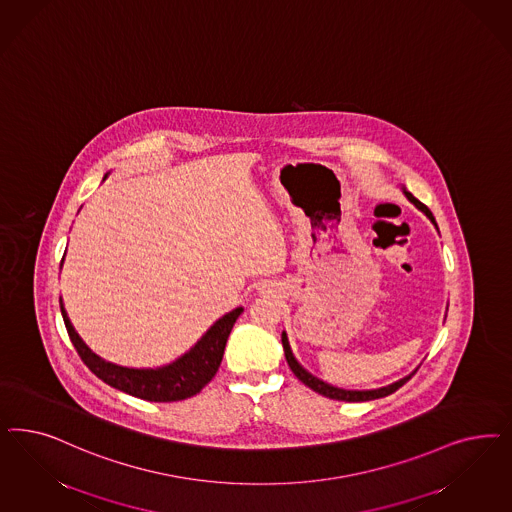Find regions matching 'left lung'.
<instances>
[{"label":"left lung","mask_w":512,"mask_h":512,"mask_svg":"<svg viewBox=\"0 0 512 512\" xmlns=\"http://www.w3.org/2000/svg\"><path fill=\"white\" fill-rule=\"evenodd\" d=\"M403 194L407 196V199L413 203L414 207H418L424 215L428 216L429 220L433 222V226L437 228V222H435V218L431 215V211H429L428 207L422 203V201H418V199L414 198L411 192H407L405 188H403ZM282 347H284V356H286V362L290 365V369H292V373L296 375L297 379L301 380L305 386H309L311 390H314L316 394H320V396L330 397V399H337V401H348V403H358V401H371V399H379V397L390 396V394H394L396 390H399L407 380L413 377L414 373L418 371V367L414 369L411 375H407V377H403V379L397 380V382H392V384H388V386H382V388H377V390H343V388H337V386H331L328 382H324V380L316 379L313 377L307 369H303L299 363H297L296 358H294V354H292V348H290V343H288V337H286V331H282Z\"/></svg>","instance_id":"1"}]
</instances>
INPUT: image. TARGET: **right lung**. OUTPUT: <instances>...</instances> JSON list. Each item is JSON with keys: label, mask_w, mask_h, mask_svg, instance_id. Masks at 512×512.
I'll use <instances>...</instances> for the list:
<instances>
[{"label": "right lung", "mask_w": 512, "mask_h": 512, "mask_svg": "<svg viewBox=\"0 0 512 512\" xmlns=\"http://www.w3.org/2000/svg\"><path fill=\"white\" fill-rule=\"evenodd\" d=\"M60 311L64 316L73 347L79 352L84 365L98 379L130 396L139 397L145 401H156V403H169V401H181L186 397L196 396L205 384L213 380L222 362L231 328L239 318V314L243 313V307H237L230 313L224 314L222 318H218L215 324L205 331V335L199 339L198 343L186 354H182L179 360L156 369H133V367H122L116 363L105 362L84 345L83 339L69 322L62 297H60Z\"/></svg>", "instance_id": "obj_1"}]
</instances>
